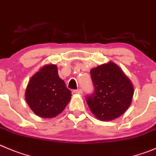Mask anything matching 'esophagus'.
Returning a JSON list of instances; mask_svg holds the SVG:
<instances>
[{"instance_id":"esophagus-1","label":"esophagus","mask_w":156,"mask_h":156,"mask_svg":"<svg viewBox=\"0 0 156 156\" xmlns=\"http://www.w3.org/2000/svg\"><path fill=\"white\" fill-rule=\"evenodd\" d=\"M73 92L75 94H82L83 91L81 89H78V90H74Z\"/></svg>"}]
</instances>
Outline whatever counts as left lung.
Listing matches in <instances>:
<instances>
[{
	"instance_id": "obj_1",
	"label": "left lung",
	"mask_w": 156,
	"mask_h": 156,
	"mask_svg": "<svg viewBox=\"0 0 156 156\" xmlns=\"http://www.w3.org/2000/svg\"><path fill=\"white\" fill-rule=\"evenodd\" d=\"M94 93L87 97L90 111L102 121H110L126 112L130 106L134 88L129 78L113 62L90 71Z\"/></svg>"
}]
</instances>
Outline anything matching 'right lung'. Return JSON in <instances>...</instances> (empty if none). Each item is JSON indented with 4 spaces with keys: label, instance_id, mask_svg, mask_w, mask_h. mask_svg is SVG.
I'll return each instance as SVG.
<instances>
[{
    "label": "right lung",
    "instance_id": "add662e5",
    "mask_svg": "<svg viewBox=\"0 0 156 156\" xmlns=\"http://www.w3.org/2000/svg\"><path fill=\"white\" fill-rule=\"evenodd\" d=\"M72 92L59 78L56 65L43 66L31 77L25 99L32 111L42 118H53L66 108Z\"/></svg>",
    "mask_w": 156,
    "mask_h": 156
}]
</instances>
